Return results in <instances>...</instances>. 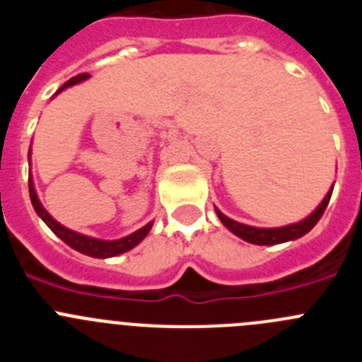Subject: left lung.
I'll list each match as a JSON object with an SVG mask.
<instances>
[{
  "mask_svg": "<svg viewBox=\"0 0 362 362\" xmlns=\"http://www.w3.org/2000/svg\"><path fill=\"white\" fill-rule=\"evenodd\" d=\"M332 192H334V187L330 188V192L326 194L325 199L321 201V204H319L317 209L313 210L308 217H305V219L299 221V223H293V225L279 226V228H257V226L243 225V223L230 219V217L225 216L219 209H216V212L217 217L221 219V223H223L230 232L235 233L238 238H241L243 241H248L252 243V245H279V243L293 241V239L303 238L305 233H308L313 226L317 225V221L321 219L326 206L330 203Z\"/></svg>",
  "mask_w": 362,
  "mask_h": 362,
  "instance_id": "left-lung-1",
  "label": "left lung"
}]
</instances>
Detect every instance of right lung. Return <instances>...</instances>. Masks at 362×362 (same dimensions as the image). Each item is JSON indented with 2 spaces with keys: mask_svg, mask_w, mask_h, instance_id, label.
I'll return each instance as SVG.
<instances>
[{
  "mask_svg": "<svg viewBox=\"0 0 362 362\" xmlns=\"http://www.w3.org/2000/svg\"><path fill=\"white\" fill-rule=\"evenodd\" d=\"M86 78H88V74H78V76H74V78L69 79V81H66L65 85H63L62 88L56 92V94H59V92L65 90V88H69V86L78 85V83L85 81ZM28 156H30V152H28ZM28 194H30L32 206H34V210H36L37 216L45 221V225L49 226V228L56 233L57 238L62 239L63 243H66L70 248L81 252V254H85V255H90V257L107 259V257H114V255H119V254H124V252L132 250L134 246L139 245V243H141L143 239L148 235L150 228H152V223H148V225H145L143 228L136 230V232L130 233V235H127V238L116 239V241H103V239L88 238V235H83V233L74 232V230L63 226L62 223H57V221L43 209L41 201L37 199L36 188H34V181H32V177H28Z\"/></svg>",
  "mask_w": 362,
  "mask_h": 362,
  "instance_id": "add662e5",
  "label": "right lung"
}]
</instances>
